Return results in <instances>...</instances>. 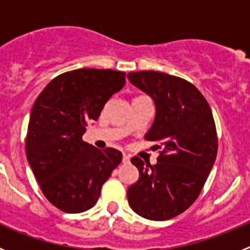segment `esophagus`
<instances>
[{
	"mask_svg": "<svg viewBox=\"0 0 250 250\" xmlns=\"http://www.w3.org/2000/svg\"><path fill=\"white\" fill-rule=\"evenodd\" d=\"M123 163L124 164H129L130 163V155L126 154V152H124L123 154Z\"/></svg>",
	"mask_w": 250,
	"mask_h": 250,
	"instance_id": "1",
	"label": "esophagus"
}]
</instances>
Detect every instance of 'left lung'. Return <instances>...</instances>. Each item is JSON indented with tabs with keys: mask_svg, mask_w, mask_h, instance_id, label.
<instances>
[{
	"mask_svg": "<svg viewBox=\"0 0 250 250\" xmlns=\"http://www.w3.org/2000/svg\"><path fill=\"white\" fill-rule=\"evenodd\" d=\"M130 83L154 100L156 114L145 139L155 141L158 163H131L139 179L127 189V202L150 220L182 214L199 196L218 152L215 123L208 101L193 83L158 71L127 75Z\"/></svg>",
	"mask_w": 250,
	"mask_h": 250,
	"instance_id": "1",
	"label": "left lung"
}]
</instances>
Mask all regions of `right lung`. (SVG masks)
<instances>
[{
	"label": "right lung",
	"mask_w": 250,
	"mask_h": 250,
	"mask_svg": "<svg viewBox=\"0 0 250 250\" xmlns=\"http://www.w3.org/2000/svg\"><path fill=\"white\" fill-rule=\"evenodd\" d=\"M125 75L99 68L63 72L47 83L32 106L26 155L43 195L60 210H89L120 164L119 150L96 149L83 135L109 99L123 89Z\"/></svg>",
	"instance_id": "obj_1"
}]
</instances>
